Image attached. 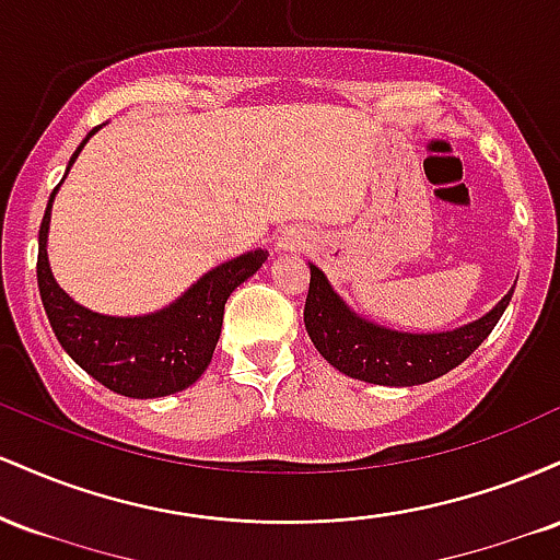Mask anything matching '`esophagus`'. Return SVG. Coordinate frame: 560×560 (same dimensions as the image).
Returning a JSON list of instances; mask_svg holds the SVG:
<instances>
[{
  "label": "esophagus",
  "instance_id": "1",
  "mask_svg": "<svg viewBox=\"0 0 560 560\" xmlns=\"http://www.w3.org/2000/svg\"><path fill=\"white\" fill-rule=\"evenodd\" d=\"M294 244H298V242H294V240H287V242H284V247H287V249H294Z\"/></svg>",
  "mask_w": 560,
  "mask_h": 560
}]
</instances>
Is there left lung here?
<instances>
[{
	"instance_id": "8db88e82",
	"label": "left lung",
	"mask_w": 560,
	"mask_h": 560,
	"mask_svg": "<svg viewBox=\"0 0 560 560\" xmlns=\"http://www.w3.org/2000/svg\"><path fill=\"white\" fill-rule=\"evenodd\" d=\"M307 266L311 287L305 300V329L311 342L337 371L384 387L427 384L464 363L490 337L513 294L511 289L490 313L453 331L410 334L358 316L334 292L324 271L313 262Z\"/></svg>"
}]
</instances>
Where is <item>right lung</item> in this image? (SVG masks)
<instances>
[{"mask_svg":"<svg viewBox=\"0 0 560 560\" xmlns=\"http://www.w3.org/2000/svg\"><path fill=\"white\" fill-rule=\"evenodd\" d=\"M96 131L100 126L92 128L89 137H94ZM89 137L73 152L68 171ZM60 184L55 186L44 210L36 260L38 294H42L57 342L89 376L118 395L147 400V397H165L191 387L213 358L229 294L268 260V249H253L240 258L221 262L163 311L126 318L102 316L70 300L49 268L47 234Z\"/></svg>","mask_w":560,"mask_h":560,"instance_id":"1","label":"right lung"}]
</instances>
